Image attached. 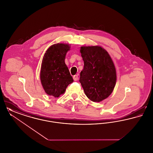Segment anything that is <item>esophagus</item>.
Instances as JSON below:
<instances>
[{"label": "esophagus", "mask_w": 153, "mask_h": 153, "mask_svg": "<svg viewBox=\"0 0 153 153\" xmlns=\"http://www.w3.org/2000/svg\"><path fill=\"white\" fill-rule=\"evenodd\" d=\"M78 79H79V77H78L77 75L73 76V80H74V81H77Z\"/></svg>", "instance_id": "obj_1"}]
</instances>
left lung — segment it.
<instances>
[{"instance_id":"1","label":"left lung","mask_w":153,"mask_h":153,"mask_svg":"<svg viewBox=\"0 0 153 153\" xmlns=\"http://www.w3.org/2000/svg\"><path fill=\"white\" fill-rule=\"evenodd\" d=\"M84 69L80 81L88 98L102 102L114 91L117 81L116 69L108 53L99 46H81Z\"/></svg>"}]
</instances>
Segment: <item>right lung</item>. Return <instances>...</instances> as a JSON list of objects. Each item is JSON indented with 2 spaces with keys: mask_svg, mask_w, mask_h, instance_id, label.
Here are the masks:
<instances>
[{
  "mask_svg": "<svg viewBox=\"0 0 153 153\" xmlns=\"http://www.w3.org/2000/svg\"><path fill=\"white\" fill-rule=\"evenodd\" d=\"M69 44H54L50 46L42 59L40 79L46 94L58 97L65 92L73 79L65 63Z\"/></svg>",
  "mask_w": 153,
  "mask_h": 153,
  "instance_id": "right-lung-1",
  "label": "right lung"
}]
</instances>
